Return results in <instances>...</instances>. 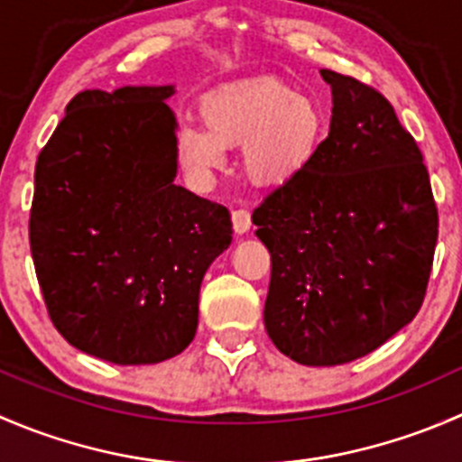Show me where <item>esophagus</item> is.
<instances>
[{
  "label": "esophagus",
  "mask_w": 462,
  "mask_h": 462,
  "mask_svg": "<svg viewBox=\"0 0 462 462\" xmlns=\"http://www.w3.org/2000/svg\"><path fill=\"white\" fill-rule=\"evenodd\" d=\"M253 221H250V212L248 209H235L232 212V227H235L236 235H245L250 230Z\"/></svg>",
  "instance_id": "esophagus-1"
}]
</instances>
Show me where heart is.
<instances>
[{"label": "heart", "instance_id": "heart-1", "mask_svg": "<svg viewBox=\"0 0 462 462\" xmlns=\"http://www.w3.org/2000/svg\"><path fill=\"white\" fill-rule=\"evenodd\" d=\"M203 127L180 129L176 153L194 176L223 165V149L241 147V170L257 185L295 179L318 152L321 109L286 82L253 80L214 93L201 106Z\"/></svg>", "mask_w": 462, "mask_h": 462}]
</instances>
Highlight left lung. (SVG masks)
<instances>
[{
  "instance_id": "left-lung-1",
  "label": "left lung",
  "mask_w": 462,
  "mask_h": 462,
  "mask_svg": "<svg viewBox=\"0 0 462 462\" xmlns=\"http://www.w3.org/2000/svg\"><path fill=\"white\" fill-rule=\"evenodd\" d=\"M330 132L309 165L254 209L270 253L263 324L306 366L365 357L418 315L438 208L416 138L374 87L321 69Z\"/></svg>"
}]
</instances>
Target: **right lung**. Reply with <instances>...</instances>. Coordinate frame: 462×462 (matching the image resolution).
Here are the masks:
<instances>
[{
  "instance_id": "1",
  "label": "right lung",
  "mask_w": 462,
  "mask_h": 462,
  "mask_svg": "<svg viewBox=\"0 0 462 462\" xmlns=\"http://www.w3.org/2000/svg\"><path fill=\"white\" fill-rule=\"evenodd\" d=\"M171 93H78L35 162L29 239L49 318L123 366L189 346L205 270L232 241L223 205L174 185Z\"/></svg>"
}]
</instances>
